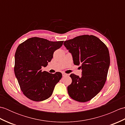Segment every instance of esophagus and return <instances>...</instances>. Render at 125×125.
I'll return each instance as SVG.
<instances>
[{"mask_svg":"<svg viewBox=\"0 0 125 125\" xmlns=\"http://www.w3.org/2000/svg\"><path fill=\"white\" fill-rule=\"evenodd\" d=\"M62 76H63V77L66 76H67V74H66L65 73H62Z\"/></svg>","mask_w":125,"mask_h":125,"instance_id":"34e87169","label":"esophagus"}]
</instances>
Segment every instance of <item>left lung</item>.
<instances>
[{
  "mask_svg": "<svg viewBox=\"0 0 125 125\" xmlns=\"http://www.w3.org/2000/svg\"><path fill=\"white\" fill-rule=\"evenodd\" d=\"M64 46L72 55L73 64L80 65L82 76L71 74L72 83L68 86L69 96L79 102L94 97L105 83L110 64L106 46L94 35H84L64 41Z\"/></svg>",
  "mask_w": 125,
  "mask_h": 125,
  "instance_id": "obj_1",
  "label": "left lung"
}]
</instances>
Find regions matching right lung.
Wrapping results in <instances>:
<instances>
[{"label":"right lung","instance_id":"right-lung-1","mask_svg":"<svg viewBox=\"0 0 125 125\" xmlns=\"http://www.w3.org/2000/svg\"><path fill=\"white\" fill-rule=\"evenodd\" d=\"M63 43L33 37L18 47L15 54V75L23 94L30 99L40 102L52 95L62 75L60 72H42L41 68L47 67L54 52Z\"/></svg>","mask_w":125,"mask_h":125}]
</instances>
